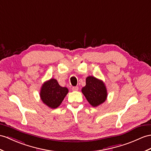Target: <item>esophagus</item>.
I'll return each instance as SVG.
<instances>
[{
  "label": "esophagus",
  "instance_id": "1",
  "mask_svg": "<svg viewBox=\"0 0 151 151\" xmlns=\"http://www.w3.org/2000/svg\"><path fill=\"white\" fill-rule=\"evenodd\" d=\"M79 90V87L78 86H73L72 87V90L73 91H78Z\"/></svg>",
  "mask_w": 151,
  "mask_h": 151
}]
</instances>
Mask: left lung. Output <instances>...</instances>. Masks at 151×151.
<instances>
[{
	"mask_svg": "<svg viewBox=\"0 0 151 151\" xmlns=\"http://www.w3.org/2000/svg\"><path fill=\"white\" fill-rule=\"evenodd\" d=\"M81 91L93 107L104 103L107 99L108 91L105 83L93 76L87 77L86 86L82 88Z\"/></svg>",
	"mask_w": 151,
	"mask_h": 151,
	"instance_id": "left-lung-1",
	"label": "left lung"
}]
</instances>
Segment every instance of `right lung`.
<instances>
[{
	"label": "right lung",
	"mask_w": 151,
	"mask_h": 151,
	"mask_svg": "<svg viewBox=\"0 0 151 151\" xmlns=\"http://www.w3.org/2000/svg\"><path fill=\"white\" fill-rule=\"evenodd\" d=\"M68 93L67 87L61 86L56 79L51 78L42 84L40 96L43 103L50 108L55 109L60 106Z\"/></svg>",
	"instance_id": "add662e5"
}]
</instances>
